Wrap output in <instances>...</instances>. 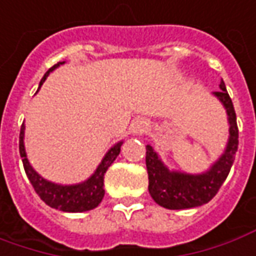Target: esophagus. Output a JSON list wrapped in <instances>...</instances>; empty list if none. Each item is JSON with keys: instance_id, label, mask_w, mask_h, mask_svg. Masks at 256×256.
<instances>
[{"instance_id": "esophagus-1", "label": "esophagus", "mask_w": 256, "mask_h": 256, "mask_svg": "<svg viewBox=\"0 0 256 256\" xmlns=\"http://www.w3.org/2000/svg\"><path fill=\"white\" fill-rule=\"evenodd\" d=\"M147 128H148V123L144 119H136L130 126V130H132L133 134H142Z\"/></svg>"}]
</instances>
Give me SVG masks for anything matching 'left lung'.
Instances as JSON below:
<instances>
[{
	"label": "left lung",
	"instance_id": "left-lung-1",
	"mask_svg": "<svg viewBox=\"0 0 256 256\" xmlns=\"http://www.w3.org/2000/svg\"><path fill=\"white\" fill-rule=\"evenodd\" d=\"M222 102L228 120V140L223 154L208 171L188 174L170 170L150 144L146 146V165L148 172V192L154 202L165 208L182 210L202 206L210 202L227 178L238 148V128L236 110L226 84L220 81V91L213 92Z\"/></svg>",
	"mask_w": 256,
	"mask_h": 256
}]
</instances>
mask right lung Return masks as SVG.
Masks as SVG:
<instances>
[{
  "label": "right lung",
  "mask_w": 256,
  "mask_h": 256,
  "mask_svg": "<svg viewBox=\"0 0 256 256\" xmlns=\"http://www.w3.org/2000/svg\"><path fill=\"white\" fill-rule=\"evenodd\" d=\"M66 62H60L54 64L52 68L48 70V72L43 76L40 80V88L43 82L46 81L48 74L56 68H58L62 64ZM123 144V140L118 142L114 144L108 152H106L102 161L99 162L96 170L94 171L91 176L85 179L84 182L80 184H72V185H62V184H56L52 180H48L42 176L39 172L34 171L28 156H26L25 150V124H22L20 128V134H19V152H20V158L24 162V168H25L28 179L30 180L32 186L34 188L36 194L40 196V199L48 206L62 212H67V213H82V212H88L98 206L102 202L104 196H105V189H104V178L108 171V168L114 164V161L118 158L119 152H120V147Z\"/></svg>",
  "instance_id": "1"
}]
</instances>
